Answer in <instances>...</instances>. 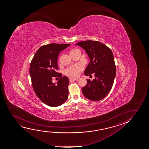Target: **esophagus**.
<instances>
[{"label": "esophagus", "mask_w": 149, "mask_h": 149, "mask_svg": "<svg viewBox=\"0 0 149 149\" xmlns=\"http://www.w3.org/2000/svg\"><path fill=\"white\" fill-rule=\"evenodd\" d=\"M75 80H76V79H73V78H70V82H71L74 81H75Z\"/></svg>", "instance_id": "1"}]
</instances>
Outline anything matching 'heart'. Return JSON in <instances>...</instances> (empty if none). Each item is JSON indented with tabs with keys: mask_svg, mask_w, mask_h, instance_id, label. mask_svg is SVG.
<instances>
[{
	"mask_svg": "<svg viewBox=\"0 0 149 149\" xmlns=\"http://www.w3.org/2000/svg\"><path fill=\"white\" fill-rule=\"evenodd\" d=\"M76 49H77L76 48L72 49L70 52V53H71ZM82 69H83V67L80 65H71L65 69V74L66 75L69 76L70 77H77L79 75L80 73L82 71Z\"/></svg>",
	"mask_w": 149,
	"mask_h": 149,
	"instance_id": "obj_1",
	"label": "heart"
}]
</instances>
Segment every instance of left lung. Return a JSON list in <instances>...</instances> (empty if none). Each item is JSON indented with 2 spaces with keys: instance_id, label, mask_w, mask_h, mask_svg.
<instances>
[{
  "instance_id": "obj_1",
  "label": "left lung",
  "mask_w": 149,
  "mask_h": 149,
  "mask_svg": "<svg viewBox=\"0 0 149 149\" xmlns=\"http://www.w3.org/2000/svg\"><path fill=\"white\" fill-rule=\"evenodd\" d=\"M85 50L90 58V63L84 71L86 76L94 74L92 81L87 79V84L82 89L84 96L95 101L102 100L109 93L116 75L114 56L109 48L97 41H81L76 44Z\"/></svg>"
}]
</instances>
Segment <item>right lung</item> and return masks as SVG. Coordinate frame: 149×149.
I'll list each match as a JSON object with an SVG mask.
<instances>
[{
    "instance_id": "add662e5",
    "label": "right lung",
    "mask_w": 149,
    "mask_h": 149,
    "mask_svg": "<svg viewBox=\"0 0 149 149\" xmlns=\"http://www.w3.org/2000/svg\"><path fill=\"white\" fill-rule=\"evenodd\" d=\"M70 44H50L41 46L35 53L29 68L33 89L38 97L51 107L60 106L67 100L69 79L57 72V58ZM53 77H58L53 83Z\"/></svg>"
}]
</instances>
